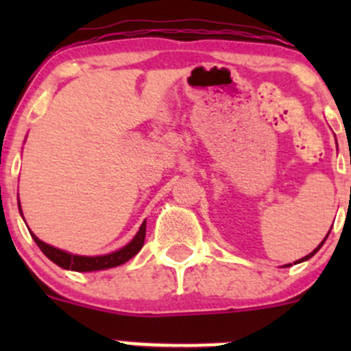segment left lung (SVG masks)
<instances>
[{
	"mask_svg": "<svg viewBox=\"0 0 351 351\" xmlns=\"http://www.w3.org/2000/svg\"><path fill=\"white\" fill-rule=\"evenodd\" d=\"M326 238H328V236H326ZM326 238H324V241H326ZM324 241H323V243H324ZM323 243H321V244H319V246H317V247H316V250H314V251H313V253H311V254H307V256H304V258H302V260L295 261V263H300V261H304V260H309V258H311V256H314V254H316V253H317V251H319V247H321V246H323ZM287 267H290V265H287Z\"/></svg>",
	"mask_w": 351,
	"mask_h": 351,
	"instance_id": "left-lung-1",
	"label": "left lung"
}]
</instances>
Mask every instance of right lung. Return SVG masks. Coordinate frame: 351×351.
Wrapping results in <instances>:
<instances>
[{
  "label": "right lung",
  "instance_id": "add662e5",
  "mask_svg": "<svg viewBox=\"0 0 351 351\" xmlns=\"http://www.w3.org/2000/svg\"><path fill=\"white\" fill-rule=\"evenodd\" d=\"M22 212V208H20ZM34 241L37 243V246L40 247L42 253L49 258L51 261H54L56 265H59L61 268L73 271H95V270H105V268H113L119 267V265L125 263L130 258L136 256L141 251L144 244V238H146V222H143L139 232L136 234V238L132 239L127 246H123L122 250L115 251V253L104 254V256H77V254L66 253V251L58 250V247L51 246V244H45L44 241L37 238L35 234H32Z\"/></svg>",
  "mask_w": 351,
  "mask_h": 351
}]
</instances>
